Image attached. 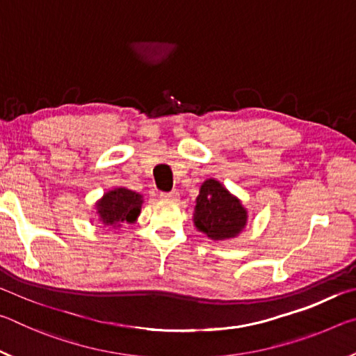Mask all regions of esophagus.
Masks as SVG:
<instances>
[{
    "label": "esophagus",
    "instance_id": "esophagus-1",
    "mask_svg": "<svg viewBox=\"0 0 356 356\" xmlns=\"http://www.w3.org/2000/svg\"><path fill=\"white\" fill-rule=\"evenodd\" d=\"M160 197L161 200H168V201H177L179 200V191H163V193H160Z\"/></svg>",
    "mask_w": 356,
    "mask_h": 356
}]
</instances>
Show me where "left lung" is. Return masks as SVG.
Segmentation results:
<instances>
[{
	"instance_id": "1",
	"label": "left lung",
	"mask_w": 356,
	"mask_h": 356,
	"mask_svg": "<svg viewBox=\"0 0 356 356\" xmlns=\"http://www.w3.org/2000/svg\"><path fill=\"white\" fill-rule=\"evenodd\" d=\"M196 227L213 240L236 237L246 225V210L225 186L209 179L196 197Z\"/></svg>"
}]
</instances>
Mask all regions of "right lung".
<instances>
[{
	"instance_id": "right-lung-1",
	"label": "right lung",
	"mask_w": 356,
	"mask_h": 356,
	"mask_svg": "<svg viewBox=\"0 0 356 356\" xmlns=\"http://www.w3.org/2000/svg\"><path fill=\"white\" fill-rule=\"evenodd\" d=\"M143 200L135 191L127 188H116L108 191L97 204L100 220L105 225H119L124 221H135L140 215Z\"/></svg>"
}]
</instances>
